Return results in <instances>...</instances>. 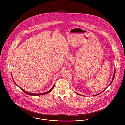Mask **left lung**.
<instances>
[{
    "mask_svg": "<svg viewBox=\"0 0 125 125\" xmlns=\"http://www.w3.org/2000/svg\"><path fill=\"white\" fill-rule=\"evenodd\" d=\"M115 71H114V75H113V79H112V82H111V83H110V84H109V85H110V84L112 83L113 82V80H114V77H115ZM103 92H102L101 93H102ZM101 93H100L99 94H100ZM98 94H96V95H98Z\"/></svg>",
    "mask_w": 125,
    "mask_h": 125,
    "instance_id": "8db88e82",
    "label": "left lung"
}]
</instances>
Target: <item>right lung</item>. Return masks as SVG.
<instances>
[{"mask_svg":"<svg viewBox=\"0 0 125 125\" xmlns=\"http://www.w3.org/2000/svg\"><path fill=\"white\" fill-rule=\"evenodd\" d=\"M14 83H15V82H14ZM16 84V83H15ZM19 87H20L21 90L24 92V93H25L26 94H29V95H43V94H48V93H50L52 90H53V87H54V85L53 86V87L50 89V90L49 91H48L47 92H46V93H42V94H31V93H28V92H26L25 91H24L23 89H22L21 87H20V86H19L18 85H17Z\"/></svg>","mask_w":125,"mask_h":125,"instance_id":"1","label":"right lung"}]
</instances>
